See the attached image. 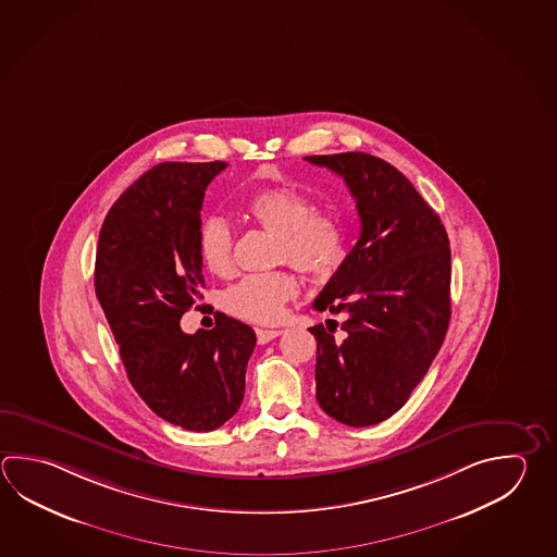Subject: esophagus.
<instances>
[{"mask_svg": "<svg viewBox=\"0 0 557 557\" xmlns=\"http://www.w3.org/2000/svg\"><path fill=\"white\" fill-rule=\"evenodd\" d=\"M282 333H284L282 329H258V331H256V335H258V343H260V345L270 343L273 338H277V336L282 335Z\"/></svg>", "mask_w": 557, "mask_h": 557, "instance_id": "esophagus-1", "label": "esophagus"}]
</instances>
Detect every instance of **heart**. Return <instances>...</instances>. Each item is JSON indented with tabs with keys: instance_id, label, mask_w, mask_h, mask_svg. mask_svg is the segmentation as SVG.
<instances>
[{
	"instance_id": "b5f03b06",
	"label": "heart",
	"mask_w": 557,
	"mask_h": 557,
	"mask_svg": "<svg viewBox=\"0 0 557 557\" xmlns=\"http://www.w3.org/2000/svg\"><path fill=\"white\" fill-rule=\"evenodd\" d=\"M246 214L263 231L277 236L275 262L294 263L301 272L326 277L347 256V228L333 212L315 210L313 200L292 187L258 190L244 205ZM231 222L210 214L199 226V256L202 265L214 275H228L232 260ZM299 292L292 272L248 275L231 287L224 297L232 315L273 325L285 317V307Z\"/></svg>"
}]
</instances>
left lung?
Here are the masks:
<instances>
[{"instance_id":"left-lung-1","label":"left lung","mask_w":557,"mask_h":557,"mask_svg":"<svg viewBox=\"0 0 557 557\" xmlns=\"http://www.w3.org/2000/svg\"><path fill=\"white\" fill-rule=\"evenodd\" d=\"M305 159L345 178L362 226L313 304L345 317L341 325L329 319L309 329L317 338V401L333 420L367 428L408 401L440 352L451 317L449 238L388 161L360 151Z\"/></svg>"}]
</instances>
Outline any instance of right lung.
Instances as JSON below:
<instances>
[{
	"label": "right lung",
	"instance_id": "add662e5",
	"mask_svg": "<svg viewBox=\"0 0 557 557\" xmlns=\"http://www.w3.org/2000/svg\"><path fill=\"white\" fill-rule=\"evenodd\" d=\"M226 168L210 161L149 169L106 214L96 250V297L127 379L161 420L189 431L216 430L238 411L256 347L252 326L219 311L210 331L181 329L205 287V190Z\"/></svg>",
	"mask_w": 557,
	"mask_h": 557
}]
</instances>
